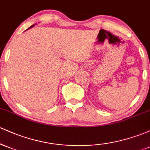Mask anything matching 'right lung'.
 Returning <instances> with one entry per match:
<instances>
[{
	"mask_svg": "<svg viewBox=\"0 0 150 150\" xmlns=\"http://www.w3.org/2000/svg\"><path fill=\"white\" fill-rule=\"evenodd\" d=\"M34 25H32V26H31V27H29V29L32 28V27H34Z\"/></svg>",
	"mask_w": 150,
	"mask_h": 150,
	"instance_id": "obj_1",
	"label": "right lung"
}]
</instances>
